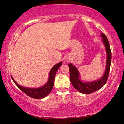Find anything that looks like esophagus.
Here are the masks:
<instances>
[{
	"mask_svg": "<svg viewBox=\"0 0 124 124\" xmlns=\"http://www.w3.org/2000/svg\"><path fill=\"white\" fill-rule=\"evenodd\" d=\"M70 60H71V58H70V56H68V55H67V56H66V57H65V58H64V60L66 61V62H69V61H70Z\"/></svg>",
	"mask_w": 124,
	"mask_h": 124,
	"instance_id": "obj_1",
	"label": "esophagus"
}]
</instances>
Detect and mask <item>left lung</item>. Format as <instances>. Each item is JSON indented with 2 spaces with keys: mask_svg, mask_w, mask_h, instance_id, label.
I'll use <instances>...</instances> for the list:
<instances>
[{
  "mask_svg": "<svg viewBox=\"0 0 124 124\" xmlns=\"http://www.w3.org/2000/svg\"><path fill=\"white\" fill-rule=\"evenodd\" d=\"M101 37L102 38V43L104 45L107 54L106 66L104 73L102 76L97 80L94 81H83L81 79L80 74L76 67L73 65L71 63L68 64L70 67V80L74 89L79 92L84 94H89L97 91L106 84L107 81L109 73L112 54L110 48V45L107 38L104 33H101Z\"/></svg>",
  "mask_w": 124,
  "mask_h": 124,
  "instance_id": "left-lung-1",
  "label": "left lung"
}]
</instances>
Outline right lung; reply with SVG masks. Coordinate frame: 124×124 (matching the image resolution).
I'll list each match as a JSON object with an SVG mask.
<instances>
[{
    "mask_svg": "<svg viewBox=\"0 0 124 124\" xmlns=\"http://www.w3.org/2000/svg\"><path fill=\"white\" fill-rule=\"evenodd\" d=\"M62 62H60L52 67V68L51 69L49 72V79H48L47 83L45 85L39 87L32 88L22 86H21L17 83L13 78V77L12 76L11 77L12 80L16 85L19 88L21 91L23 92L24 93H26L27 95L33 98L40 99V98H43L45 97L46 96H47L52 91V87H53L54 85V77H55L56 75V73L58 70L60 66H62Z\"/></svg>",
    "mask_w": 124,
    "mask_h": 124,
    "instance_id": "1",
    "label": "right lung"
}]
</instances>
